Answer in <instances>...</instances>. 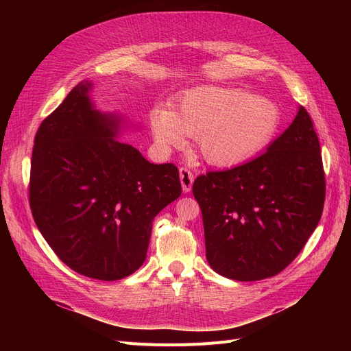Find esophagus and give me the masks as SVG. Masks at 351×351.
Returning <instances> with one entry per match:
<instances>
[{
    "mask_svg": "<svg viewBox=\"0 0 351 351\" xmlns=\"http://www.w3.org/2000/svg\"><path fill=\"white\" fill-rule=\"evenodd\" d=\"M178 173H180V182H182V189H183V192L184 193H189L190 190H192V186H193V174H192V171H190L189 168H186V167H182L178 169Z\"/></svg>",
    "mask_w": 351,
    "mask_h": 351,
    "instance_id": "1",
    "label": "esophagus"
}]
</instances>
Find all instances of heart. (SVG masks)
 <instances>
[{
  "label": "heart",
  "mask_w": 351,
  "mask_h": 351,
  "mask_svg": "<svg viewBox=\"0 0 351 351\" xmlns=\"http://www.w3.org/2000/svg\"><path fill=\"white\" fill-rule=\"evenodd\" d=\"M281 125V111L271 99L237 88L197 86L178 98L173 111L155 108L152 136L164 152L195 137L196 151L212 167L249 161L267 147Z\"/></svg>",
  "instance_id": "heart-1"
}]
</instances>
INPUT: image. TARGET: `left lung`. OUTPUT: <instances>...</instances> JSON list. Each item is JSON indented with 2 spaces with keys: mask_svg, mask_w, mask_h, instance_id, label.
Returning <instances> with one entry per match:
<instances>
[{
  "mask_svg": "<svg viewBox=\"0 0 351 351\" xmlns=\"http://www.w3.org/2000/svg\"><path fill=\"white\" fill-rule=\"evenodd\" d=\"M206 259L226 278L259 281L295 259L321 219L325 174L311 115L295 119L265 154L193 183Z\"/></svg>",
  "mask_w": 351,
  "mask_h": 351,
  "instance_id": "8db88e82",
  "label": "left lung"
}]
</instances>
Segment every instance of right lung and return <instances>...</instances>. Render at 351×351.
<instances>
[{
    "instance_id": "add662e5",
    "label": "right lung",
    "mask_w": 351,
    "mask_h": 351,
    "mask_svg": "<svg viewBox=\"0 0 351 351\" xmlns=\"http://www.w3.org/2000/svg\"><path fill=\"white\" fill-rule=\"evenodd\" d=\"M80 82L40 123L30 162L32 215L49 247L84 277L115 281L146 259L152 221L182 195L174 164L117 141L124 119L95 108Z\"/></svg>"
}]
</instances>
